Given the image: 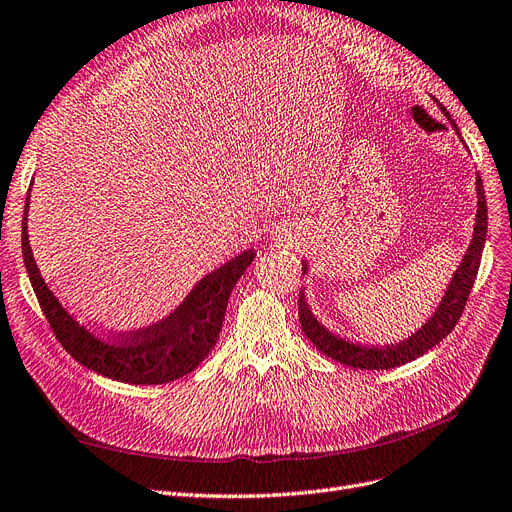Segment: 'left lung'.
<instances>
[{"mask_svg": "<svg viewBox=\"0 0 512 512\" xmlns=\"http://www.w3.org/2000/svg\"><path fill=\"white\" fill-rule=\"evenodd\" d=\"M437 107L441 109V113L447 117L449 124H452V128L460 136V130L456 126V121L452 119V115L447 113V109L441 105V102H437ZM475 185H477V214H475L473 237H470L468 248L458 264V269L454 271L452 279H449L435 313L428 317L426 323L422 327H418V330L407 340H403L399 344L365 346L359 342L340 338L334 332L327 330V327L317 319L309 300H306L304 288L300 290L298 317H300L302 332L323 355L332 357L338 363L359 367V370H391V367L405 365V363L418 359L426 351H431L435 344H439L449 332L454 330V325L458 323V319L464 311L468 294H470V290H473V283H475L479 264H481L485 237H487V203H485V191H483L481 176H477ZM302 273H309V264H306L304 260H302Z\"/></svg>", "mask_w": 512, "mask_h": 512, "instance_id": "obj_1", "label": "left lung"}]
</instances>
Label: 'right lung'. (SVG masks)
I'll use <instances>...</instances> for the list:
<instances>
[{
	"instance_id": "add662e5",
	"label": "right lung",
	"mask_w": 512,
	"mask_h": 512,
	"mask_svg": "<svg viewBox=\"0 0 512 512\" xmlns=\"http://www.w3.org/2000/svg\"><path fill=\"white\" fill-rule=\"evenodd\" d=\"M29 203L31 189L23 216L25 267L52 332L77 363L117 382L166 384L187 376L208 357L218 342L229 296L237 279L252 264L254 250H245L203 275L185 300L153 325L107 338L77 321L39 273L27 233Z\"/></svg>"
}]
</instances>
